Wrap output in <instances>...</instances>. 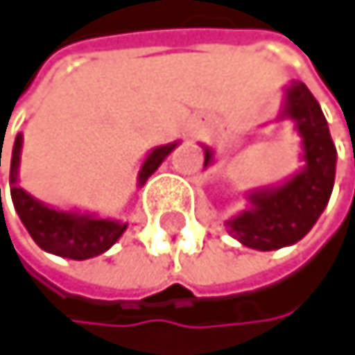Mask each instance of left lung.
I'll use <instances>...</instances> for the list:
<instances>
[{"label": "left lung", "mask_w": 355, "mask_h": 355, "mask_svg": "<svg viewBox=\"0 0 355 355\" xmlns=\"http://www.w3.org/2000/svg\"><path fill=\"white\" fill-rule=\"evenodd\" d=\"M277 121H292L300 136L302 166L281 183L247 191L245 209L225 221L232 239L255 251H275L304 239L328 207L336 174V148L328 121L309 87L290 80L283 87ZM204 148V168L215 164V151Z\"/></svg>", "instance_id": "obj_1"}]
</instances>
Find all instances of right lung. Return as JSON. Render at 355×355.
I'll return each mask as SVG.
<instances>
[{"label":"right lung","instance_id":"obj_1","mask_svg":"<svg viewBox=\"0 0 355 355\" xmlns=\"http://www.w3.org/2000/svg\"><path fill=\"white\" fill-rule=\"evenodd\" d=\"M179 144L181 140H174L151 148L140 164L136 185L142 187L148 181V176L162 166V162ZM21 153H23V134L15 138V146H12V155H10V196L17 215L21 217L29 236L35 241L40 249L59 257H67V260H89V257L102 255L104 251H108L123 236V232L128 230L125 221L100 217L98 213L78 211V209H70V211L57 209L25 191L19 185Z\"/></svg>","mask_w":355,"mask_h":355}]
</instances>
